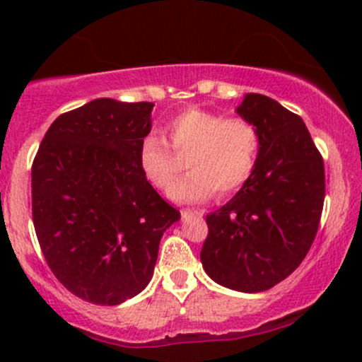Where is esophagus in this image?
I'll return each instance as SVG.
<instances>
[{"label": "esophagus", "instance_id": "34e87169", "mask_svg": "<svg viewBox=\"0 0 362 362\" xmlns=\"http://www.w3.org/2000/svg\"><path fill=\"white\" fill-rule=\"evenodd\" d=\"M201 211H195V209H182V216L187 218V216H192V214H199Z\"/></svg>", "mask_w": 362, "mask_h": 362}]
</instances>
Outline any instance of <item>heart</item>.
<instances>
[{
	"instance_id": "obj_1",
	"label": "heart",
	"mask_w": 362,
	"mask_h": 362,
	"mask_svg": "<svg viewBox=\"0 0 362 362\" xmlns=\"http://www.w3.org/2000/svg\"><path fill=\"white\" fill-rule=\"evenodd\" d=\"M170 146L155 134L141 139L138 167L158 190H168L177 168V156H187L189 172L170 190L177 202H204L216 194L230 197L243 189L255 172L260 134L250 120L192 107L165 126Z\"/></svg>"
}]
</instances>
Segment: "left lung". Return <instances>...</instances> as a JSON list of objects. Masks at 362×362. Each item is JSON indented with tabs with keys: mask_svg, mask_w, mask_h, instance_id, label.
<instances>
[{
	"mask_svg": "<svg viewBox=\"0 0 362 362\" xmlns=\"http://www.w3.org/2000/svg\"><path fill=\"white\" fill-rule=\"evenodd\" d=\"M260 134L255 172L206 216L202 267L218 284L260 293L296 271L317 236L325 199L323 158L300 115L260 93L236 109Z\"/></svg>",
	"mask_w": 362,
	"mask_h": 362,
	"instance_id": "left-lung-1",
	"label": "left lung"
}]
</instances>
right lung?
<instances>
[{
    "instance_id": "1",
    "label": "right lung",
    "mask_w": 362,
    "mask_h": 362,
    "mask_svg": "<svg viewBox=\"0 0 362 362\" xmlns=\"http://www.w3.org/2000/svg\"><path fill=\"white\" fill-rule=\"evenodd\" d=\"M155 103L97 98L61 114L32 165V218L45 262L74 296L114 306L151 281L180 213L138 167Z\"/></svg>"
}]
</instances>
